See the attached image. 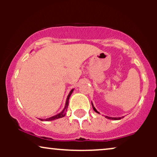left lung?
Here are the masks:
<instances>
[{
	"mask_svg": "<svg viewBox=\"0 0 157 157\" xmlns=\"http://www.w3.org/2000/svg\"><path fill=\"white\" fill-rule=\"evenodd\" d=\"M91 105H92V107H93V109H94V111H95V112H97V113H99V112L98 111H97L96 110V109H95L94 107V105L92 103H91ZM105 117L107 118V119H110V120H121V119L122 118V117H107V116H105Z\"/></svg>",
	"mask_w": 157,
	"mask_h": 157,
	"instance_id": "obj_1",
	"label": "left lung"
}]
</instances>
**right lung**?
Wrapping results in <instances>:
<instances>
[{"label": "right lung", "mask_w": 157, "mask_h": 157, "mask_svg": "<svg viewBox=\"0 0 157 157\" xmlns=\"http://www.w3.org/2000/svg\"><path fill=\"white\" fill-rule=\"evenodd\" d=\"M74 89H71V91H70V93L68 94V97H67V99H66V106H65L64 109L60 113H58V114L55 115V116H53L52 117H49V118H47V119H44V120H42V119H40V120H42V121H51V120H56V119H59V118H62L63 117L66 115V111H67V109H68V100H69V97L71 96V93L73 92Z\"/></svg>", "instance_id": "add662e5"}]
</instances>
